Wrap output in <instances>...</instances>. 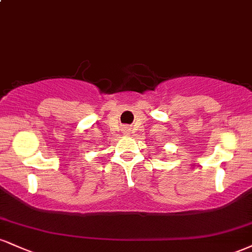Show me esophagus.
Instances as JSON below:
<instances>
[{
  "label": "esophagus",
  "mask_w": 252,
  "mask_h": 252,
  "mask_svg": "<svg viewBox=\"0 0 252 252\" xmlns=\"http://www.w3.org/2000/svg\"><path fill=\"white\" fill-rule=\"evenodd\" d=\"M129 130H130V129H126V131H129Z\"/></svg>",
  "instance_id": "esophagus-1"
}]
</instances>
